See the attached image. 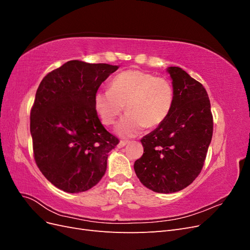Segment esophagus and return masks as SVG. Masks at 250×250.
Returning <instances> with one entry per match:
<instances>
[{
    "label": "esophagus",
    "mask_w": 250,
    "mask_h": 250,
    "mask_svg": "<svg viewBox=\"0 0 250 250\" xmlns=\"http://www.w3.org/2000/svg\"><path fill=\"white\" fill-rule=\"evenodd\" d=\"M128 143H129L128 141H120V142H119V144H118V147H119V148H123L124 146H126V145H127Z\"/></svg>",
    "instance_id": "1"
}]
</instances>
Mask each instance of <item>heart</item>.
<instances>
[{
    "mask_svg": "<svg viewBox=\"0 0 250 250\" xmlns=\"http://www.w3.org/2000/svg\"><path fill=\"white\" fill-rule=\"evenodd\" d=\"M175 92L170 80L139 70L118 74L109 89L99 90L94 106L101 122L112 125L124 111L127 115L116 126V132L124 138L139 134L146 126L162 125L172 111Z\"/></svg>",
    "mask_w": 250,
    "mask_h": 250,
    "instance_id": "1",
    "label": "heart"
}]
</instances>
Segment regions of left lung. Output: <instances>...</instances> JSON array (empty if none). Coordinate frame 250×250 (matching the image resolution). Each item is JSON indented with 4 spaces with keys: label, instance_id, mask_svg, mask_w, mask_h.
I'll use <instances>...</instances> for the list:
<instances>
[{
    "label": "left lung",
    "instance_id": "obj_1",
    "mask_svg": "<svg viewBox=\"0 0 250 250\" xmlns=\"http://www.w3.org/2000/svg\"><path fill=\"white\" fill-rule=\"evenodd\" d=\"M175 92L165 122L141 140L144 153L134 162L141 183L156 193H174L199 175L213 137V116L206 88L178 66L167 67Z\"/></svg>",
    "mask_w": 250,
    "mask_h": 250
}]
</instances>
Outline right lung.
<instances>
[{
  "mask_svg": "<svg viewBox=\"0 0 250 250\" xmlns=\"http://www.w3.org/2000/svg\"><path fill=\"white\" fill-rule=\"evenodd\" d=\"M119 65L70 60L37 88L30 132L37 167L67 193L85 192L105 174L108 152L119 140L101 124L94 97Z\"/></svg>",
  "mask_w": 250,
  "mask_h": 250,
  "instance_id": "1",
  "label": "right lung"
}]
</instances>
